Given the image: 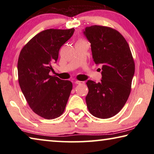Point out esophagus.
Segmentation results:
<instances>
[{"instance_id":"34e87169","label":"esophagus","mask_w":154,"mask_h":154,"mask_svg":"<svg viewBox=\"0 0 154 154\" xmlns=\"http://www.w3.org/2000/svg\"><path fill=\"white\" fill-rule=\"evenodd\" d=\"M75 83H76V84H83V83H84V82H81V81H78V80L75 81Z\"/></svg>"}]
</instances>
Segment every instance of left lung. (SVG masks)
<instances>
[{
  "label": "left lung",
  "instance_id": "1",
  "mask_svg": "<svg viewBox=\"0 0 154 154\" xmlns=\"http://www.w3.org/2000/svg\"><path fill=\"white\" fill-rule=\"evenodd\" d=\"M83 33L91 43L94 61L102 66L100 82L86 83L87 107L96 118H111L129 97L135 69L133 57L125 38L113 28L94 25Z\"/></svg>",
  "mask_w": 154,
  "mask_h": 154
}]
</instances>
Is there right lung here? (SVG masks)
I'll list each match as a JSON object with an SVG mask.
<instances>
[{"instance_id":"add662e5","label":"right lung","mask_w":154,"mask_h":154,"mask_svg":"<svg viewBox=\"0 0 154 154\" xmlns=\"http://www.w3.org/2000/svg\"><path fill=\"white\" fill-rule=\"evenodd\" d=\"M75 29H48L38 33L23 47L17 62L18 82L31 109L52 119L64 113L72 84L49 75L59 50Z\"/></svg>"}]
</instances>
